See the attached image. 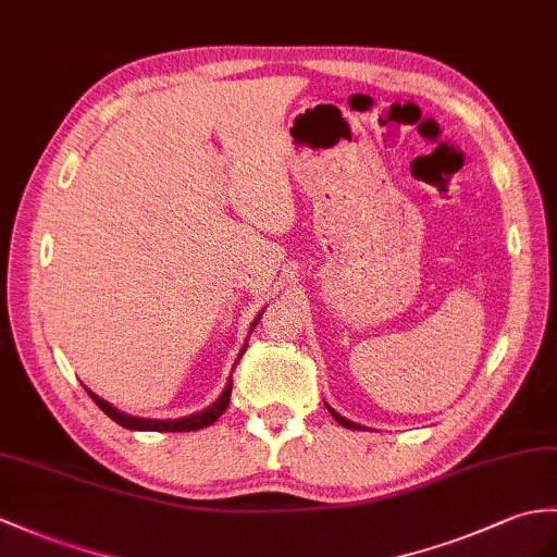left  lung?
<instances>
[{
    "mask_svg": "<svg viewBox=\"0 0 557 557\" xmlns=\"http://www.w3.org/2000/svg\"><path fill=\"white\" fill-rule=\"evenodd\" d=\"M325 406H327V404H325ZM327 410L332 412V418H334V420H337V422H339L342 426H346V430H366V426H360V424H356V422H351V420H346V418H342V416H339V412H337V410H332L330 406H327Z\"/></svg>",
    "mask_w": 557,
    "mask_h": 557,
    "instance_id": "8db88e82",
    "label": "left lung"
}]
</instances>
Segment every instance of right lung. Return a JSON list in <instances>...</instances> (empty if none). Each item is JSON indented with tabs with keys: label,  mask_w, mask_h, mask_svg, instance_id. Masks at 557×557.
I'll return each mask as SVG.
<instances>
[{
	"label": "right lung",
	"mask_w": 557,
	"mask_h": 557,
	"mask_svg": "<svg viewBox=\"0 0 557 557\" xmlns=\"http://www.w3.org/2000/svg\"><path fill=\"white\" fill-rule=\"evenodd\" d=\"M258 318H261V315H258ZM258 318H256V322H258ZM256 322L251 325V332H253V327H256ZM247 346H249V342L244 344L242 354L247 351ZM242 354H239V358H242ZM85 389H87V386H85ZM87 394L92 396L95 404H97L103 412H107V416H109L113 422H119L121 426H125V430H135V432H194V430H203V426L213 424L220 416H223L227 404H230L232 377L227 380L223 394H220V398L215 400L213 406L203 408V410H199V412H194V416L180 418V420H147V418H133V416H125V412H121L119 408H113L111 404H107V400L99 398L97 394H92L89 389H87Z\"/></svg>",
	"instance_id": "1"
}]
</instances>
